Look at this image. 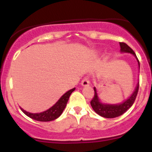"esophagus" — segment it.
I'll list each match as a JSON object with an SVG mask.
<instances>
[{"mask_svg":"<svg viewBox=\"0 0 152 152\" xmlns=\"http://www.w3.org/2000/svg\"><path fill=\"white\" fill-rule=\"evenodd\" d=\"M81 84H82V86H87L90 85V79H89V78L87 77V76L84 78V79H82Z\"/></svg>","mask_w":152,"mask_h":152,"instance_id":"esophagus-1","label":"esophagus"}]
</instances>
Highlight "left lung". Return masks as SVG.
<instances>
[{
  "label": "left lung",
  "mask_w": 152,
  "mask_h": 152,
  "mask_svg": "<svg viewBox=\"0 0 152 152\" xmlns=\"http://www.w3.org/2000/svg\"><path fill=\"white\" fill-rule=\"evenodd\" d=\"M120 46L121 50L122 52H127V53H132L137 58V62H138L139 68H140V62H139L138 59L136 56V54L134 52V50L129 46L127 44H126L125 42H120ZM138 90L139 82L137 85L135 90L132 93V95L126 102H124V103L120 104H104L101 103L99 102V97H98L97 93H96V87H94V96H93L91 102H90V104H91V107H93V110L98 115L102 116V117L107 118H113L118 117V116L123 115L124 113H126L132 106L134 101H135L136 97H137Z\"/></svg>",
  "instance_id": "left-lung-1"
}]
</instances>
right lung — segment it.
I'll return each mask as SVG.
<instances>
[{"label":"right lung","instance_id":"obj_1","mask_svg":"<svg viewBox=\"0 0 152 152\" xmlns=\"http://www.w3.org/2000/svg\"><path fill=\"white\" fill-rule=\"evenodd\" d=\"M74 90L75 88H73L71 89V90H69V91H67L66 93H65V94L59 99V100L58 101L53 107H50V109H48L46 111L42 112V113H30L25 111L24 110H23L22 108L20 109L23 112L24 114H26L28 117L34 119V120L35 121L42 122L53 121L61 115V114H62L63 110H65V107H66L70 94L74 91Z\"/></svg>","mask_w":152,"mask_h":152}]
</instances>
